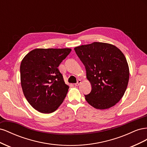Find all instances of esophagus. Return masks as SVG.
<instances>
[{
	"label": "esophagus",
	"instance_id": "1",
	"mask_svg": "<svg viewBox=\"0 0 147 147\" xmlns=\"http://www.w3.org/2000/svg\"><path fill=\"white\" fill-rule=\"evenodd\" d=\"M81 83H82V80H78L77 81V82L75 84V85L77 86H79L80 84H81Z\"/></svg>",
	"mask_w": 147,
	"mask_h": 147
}]
</instances>
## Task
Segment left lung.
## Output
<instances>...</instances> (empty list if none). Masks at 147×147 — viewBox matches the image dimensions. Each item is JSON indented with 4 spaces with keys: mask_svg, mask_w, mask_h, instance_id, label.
Segmentation results:
<instances>
[{
    "mask_svg": "<svg viewBox=\"0 0 147 147\" xmlns=\"http://www.w3.org/2000/svg\"><path fill=\"white\" fill-rule=\"evenodd\" d=\"M85 66L91 91L85 95L88 103L96 109L114 106L124 94L129 78L125 56L113 45L93 42L74 48Z\"/></svg>",
    "mask_w": 147,
    "mask_h": 147,
    "instance_id": "8db88e82",
    "label": "left lung"
}]
</instances>
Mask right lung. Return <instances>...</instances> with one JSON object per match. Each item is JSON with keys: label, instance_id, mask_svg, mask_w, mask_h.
<instances>
[{"label": "right lung", "instance_id": "1", "mask_svg": "<svg viewBox=\"0 0 147 147\" xmlns=\"http://www.w3.org/2000/svg\"><path fill=\"white\" fill-rule=\"evenodd\" d=\"M70 48H36L21 61V84L32 107L42 113L56 111L63 103L69 86L58 69Z\"/></svg>", "mask_w": 147, "mask_h": 147}]
</instances>
